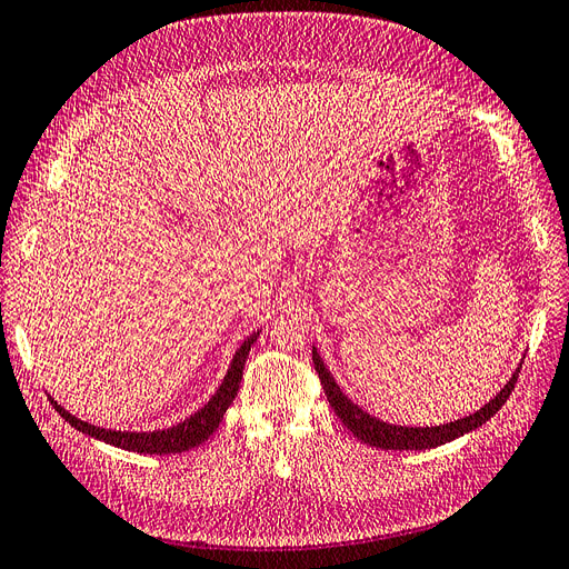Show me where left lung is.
Segmentation results:
<instances>
[{"mask_svg":"<svg viewBox=\"0 0 569 569\" xmlns=\"http://www.w3.org/2000/svg\"><path fill=\"white\" fill-rule=\"evenodd\" d=\"M313 366L320 377V385L325 389L327 401H330V406L335 408L343 427H349L353 437H358L363 443L375 446V449H385V451H425V449H435V446L449 443L462 435L472 432V429L485 425L489 418H493L496 412L503 408L515 385H518L520 368H522L520 366L518 370H515L510 382L501 391H498L485 408H479L475 416H468V418L449 422V425H439V427H399V425H387L382 420H377V418L368 416L366 410H360L356 403H351L349 396L339 391L337 382L332 380V375L327 372L322 358L318 356L316 349H313Z\"/></svg>","mask_w":569,"mask_h":569,"instance_id":"8db88e82","label":"left lung"}]
</instances>
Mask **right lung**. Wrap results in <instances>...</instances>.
Wrapping results in <instances>:
<instances>
[{"label": "right lung", "mask_w": 569, "mask_h": 569, "mask_svg": "<svg viewBox=\"0 0 569 569\" xmlns=\"http://www.w3.org/2000/svg\"><path fill=\"white\" fill-rule=\"evenodd\" d=\"M256 337H258V332L247 337L242 347L237 349L226 380H222L220 389L213 393V399L206 403L199 412H194L192 418L176 425V427H170V429H163V432H142V435L140 432H111V429H101V427L78 420L76 416H71V412L63 410L54 399H51V406H54V410L71 427L80 429V432L90 435L94 439L113 443V446H118V449L134 451V453H157V456L189 451V449H194V446L203 443L216 432L222 416H226V410L234 401V396L239 391V382H242L247 356L251 351V343L256 341Z\"/></svg>", "instance_id": "add662e5"}]
</instances>
